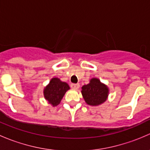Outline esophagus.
<instances>
[{
	"mask_svg": "<svg viewBox=\"0 0 150 150\" xmlns=\"http://www.w3.org/2000/svg\"><path fill=\"white\" fill-rule=\"evenodd\" d=\"M70 86H71V88H72L77 90V89L79 88L80 84L79 83H72L70 85Z\"/></svg>",
	"mask_w": 150,
	"mask_h": 150,
	"instance_id": "34e87169",
	"label": "esophagus"
}]
</instances>
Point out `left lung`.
I'll return each mask as SVG.
<instances>
[{
	"label": "left lung",
	"mask_w": 150,
	"mask_h": 150,
	"mask_svg": "<svg viewBox=\"0 0 150 150\" xmlns=\"http://www.w3.org/2000/svg\"><path fill=\"white\" fill-rule=\"evenodd\" d=\"M81 93L86 104L91 106H98L107 100L109 88L98 78H93L90 80L88 84L83 86Z\"/></svg>",
	"instance_id": "left-lung-1"
}]
</instances>
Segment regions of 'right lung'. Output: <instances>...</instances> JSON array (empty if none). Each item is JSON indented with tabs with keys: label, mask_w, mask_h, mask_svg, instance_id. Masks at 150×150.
Segmentation results:
<instances>
[{
	"label": "right lung",
	"mask_w": 150,
	"mask_h": 150,
	"mask_svg": "<svg viewBox=\"0 0 150 150\" xmlns=\"http://www.w3.org/2000/svg\"><path fill=\"white\" fill-rule=\"evenodd\" d=\"M69 89V86L67 83L62 82L58 78H54L45 87L43 94L48 103L55 107L60 103L67 91Z\"/></svg>",
	"instance_id": "add662e5"
}]
</instances>
